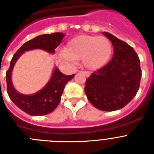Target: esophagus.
Here are the masks:
<instances>
[{"label":"esophagus","mask_w":154,"mask_h":154,"mask_svg":"<svg viewBox=\"0 0 154 154\" xmlns=\"http://www.w3.org/2000/svg\"><path fill=\"white\" fill-rule=\"evenodd\" d=\"M82 73H83V74L85 75L86 76V77H89V76L90 75V73L88 72H82Z\"/></svg>","instance_id":"obj_1"}]
</instances>
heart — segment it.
Here are the masks:
<instances>
[{
  "mask_svg": "<svg viewBox=\"0 0 154 154\" xmlns=\"http://www.w3.org/2000/svg\"><path fill=\"white\" fill-rule=\"evenodd\" d=\"M112 54V45L104 36L79 35L60 51L61 58L71 65L82 60L86 69L96 70L103 67Z\"/></svg>",
  "mask_w": 154,
  "mask_h": 154,
  "instance_id": "obj_1",
  "label": "heart"
}]
</instances>
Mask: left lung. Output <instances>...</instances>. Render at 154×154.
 <instances>
[{
	"mask_svg": "<svg viewBox=\"0 0 154 154\" xmlns=\"http://www.w3.org/2000/svg\"><path fill=\"white\" fill-rule=\"evenodd\" d=\"M113 46L112 59L86 79L85 92L92 106L103 111L123 108L136 96L142 72L133 48L108 32H103Z\"/></svg>",
	"mask_w": 154,
	"mask_h": 154,
	"instance_id": "8db88e82",
	"label": "left lung"
}]
</instances>
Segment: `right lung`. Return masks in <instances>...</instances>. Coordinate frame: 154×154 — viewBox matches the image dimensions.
<instances>
[{"instance_id": "right-lung-1", "label": "right lung", "mask_w": 154, "mask_h": 154, "mask_svg": "<svg viewBox=\"0 0 154 154\" xmlns=\"http://www.w3.org/2000/svg\"><path fill=\"white\" fill-rule=\"evenodd\" d=\"M64 37L65 35L61 32L39 35L25 42L16 51L11 61L10 67L6 73L8 96L19 109L29 115L44 116L54 111L60 103L65 85L74 77L75 74L65 75L55 67L49 81L41 90L32 95H24L17 92L12 83L11 74L14 66L24 51L42 49L50 54H54L55 49L61 44Z\"/></svg>"}]
</instances>
